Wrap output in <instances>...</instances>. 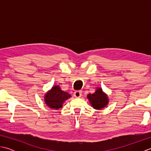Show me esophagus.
<instances>
[{
    "instance_id": "esophagus-1",
    "label": "esophagus",
    "mask_w": 151,
    "mask_h": 151,
    "mask_svg": "<svg viewBox=\"0 0 151 151\" xmlns=\"http://www.w3.org/2000/svg\"><path fill=\"white\" fill-rule=\"evenodd\" d=\"M74 96H75L76 98H80L82 96V91H76L75 93H74Z\"/></svg>"
}]
</instances>
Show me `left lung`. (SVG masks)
<instances>
[{"instance_id": "1", "label": "left lung", "mask_w": 151, "mask_h": 151, "mask_svg": "<svg viewBox=\"0 0 151 151\" xmlns=\"http://www.w3.org/2000/svg\"><path fill=\"white\" fill-rule=\"evenodd\" d=\"M87 98L91 106L95 110H101L108 104L109 99L108 95L102 90L101 87H97L93 94L89 93Z\"/></svg>"}]
</instances>
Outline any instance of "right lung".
Here are the masks:
<instances>
[{"instance_id": "right-lung-1", "label": "right lung", "mask_w": 151, "mask_h": 151, "mask_svg": "<svg viewBox=\"0 0 151 151\" xmlns=\"http://www.w3.org/2000/svg\"><path fill=\"white\" fill-rule=\"evenodd\" d=\"M70 97L71 95L62 90L59 85H54L45 94L44 101L50 108L58 110L62 107L64 102Z\"/></svg>"}]
</instances>
